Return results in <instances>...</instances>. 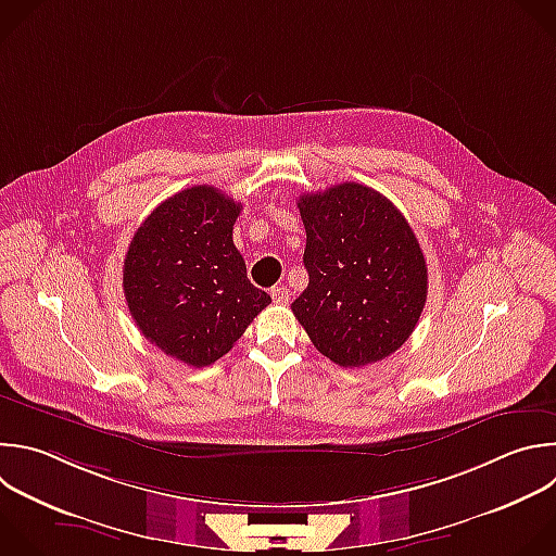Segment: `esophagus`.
Here are the masks:
<instances>
[{
  "label": "esophagus",
  "instance_id": "1",
  "mask_svg": "<svg viewBox=\"0 0 556 556\" xmlns=\"http://www.w3.org/2000/svg\"><path fill=\"white\" fill-rule=\"evenodd\" d=\"M270 296L277 305H286L290 301V290L286 286H275V288H270Z\"/></svg>",
  "mask_w": 556,
  "mask_h": 556
}]
</instances>
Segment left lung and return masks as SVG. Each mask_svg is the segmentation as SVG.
Instances as JSON below:
<instances>
[{
  "label": "left lung",
  "mask_w": 556,
  "mask_h": 556,
  "mask_svg": "<svg viewBox=\"0 0 556 556\" xmlns=\"http://www.w3.org/2000/svg\"><path fill=\"white\" fill-rule=\"evenodd\" d=\"M307 288L292 303L314 346L340 366L389 357L428 299L424 251L402 212L359 182L299 197Z\"/></svg>",
  "instance_id": "obj_1"
}]
</instances>
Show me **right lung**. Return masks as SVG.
<instances>
[{"label":"right lung","instance_id":"right-lung-1","mask_svg":"<svg viewBox=\"0 0 556 556\" xmlns=\"http://www.w3.org/2000/svg\"><path fill=\"white\" fill-rule=\"evenodd\" d=\"M240 207L212 185H194L141 223L124 260V296L139 331L197 368L229 353L270 303L233 244Z\"/></svg>","mask_w":556,"mask_h":556}]
</instances>
